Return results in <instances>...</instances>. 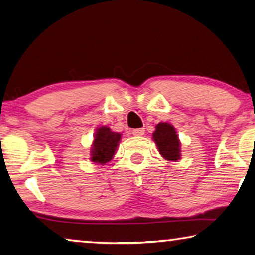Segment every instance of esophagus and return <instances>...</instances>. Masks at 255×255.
Segmentation results:
<instances>
[{"instance_id": "1", "label": "esophagus", "mask_w": 255, "mask_h": 255, "mask_svg": "<svg viewBox=\"0 0 255 255\" xmlns=\"http://www.w3.org/2000/svg\"><path fill=\"white\" fill-rule=\"evenodd\" d=\"M131 134L136 136V137H140L145 134V129L144 128H138V129H132Z\"/></svg>"}]
</instances>
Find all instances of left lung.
<instances>
[{
    "label": "left lung",
    "mask_w": 255,
    "mask_h": 255,
    "mask_svg": "<svg viewBox=\"0 0 255 255\" xmlns=\"http://www.w3.org/2000/svg\"><path fill=\"white\" fill-rule=\"evenodd\" d=\"M152 136L157 151L163 159L168 161H178L180 159V140L171 124L159 123Z\"/></svg>",
    "instance_id": "1"
}]
</instances>
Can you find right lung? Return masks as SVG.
<instances>
[{
  "label": "right lung",
  "instance_id": "1",
  "mask_svg": "<svg viewBox=\"0 0 255 255\" xmlns=\"http://www.w3.org/2000/svg\"><path fill=\"white\" fill-rule=\"evenodd\" d=\"M121 139V134L113 132L108 126L96 129L91 147V161L96 164H106L115 155Z\"/></svg>",
  "mask_w": 255,
  "mask_h": 255
}]
</instances>
